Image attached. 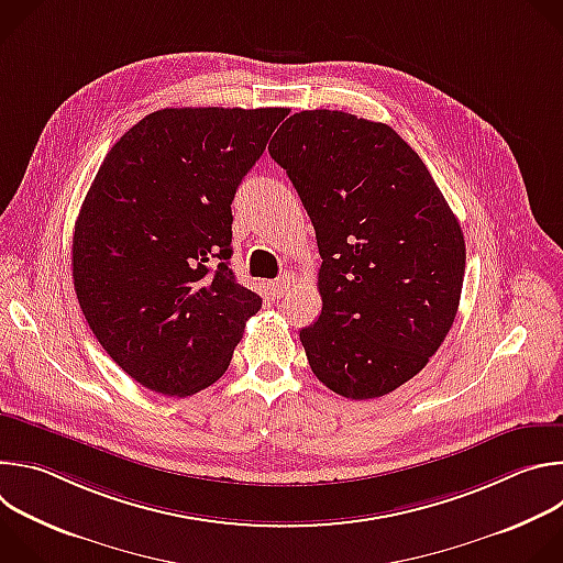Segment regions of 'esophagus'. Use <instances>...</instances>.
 <instances>
[{"instance_id":"1","label":"esophagus","mask_w":563,"mask_h":563,"mask_svg":"<svg viewBox=\"0 0 563 563\" xmlns=\"http://www.w3.org/2000/svg\"><path fill=\"white\" fill-rule=\"evenodd\" d=\"M291 285H294V274H283L278 280H274L269 285V291L274 298H280L283 294H287L291 289Z\"/></svg>"}]
</instances>
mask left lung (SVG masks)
Wrapping results in <instances>:
<instances>
[{
	"mask_svg": "<svg viewBox=\"0 0 563 563\" xmlns=\"http://www.w3.org/2000/svg\"><path fill=\"white\" fill-rule=\"evenodd\" d=\"M269 153L313 224L323 309L300 330L316 378L378 398L417 376L459 309L463 231L419 153L383 122L294 113Z\"/></svg>",
	"mask_w": 563,
	"mask_h": 563,
	"instance_id": "1",
	"label": "left lung"
}]
</instances>
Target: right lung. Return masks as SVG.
<instances>
[{
  "mask_svg": "<svg viewBox=\"0 0 563 563\" xmlns=\"http://www.w3.org/2000/svg\"><path fill=\"white\" fill-rule=\"evenodd\" d=\"M287 109H163L107 153L73 233V285L104 352L140 385L216 383L263 300L229 269L231 200Z\"/></svg>",
  "mask_w": 563,
  "mask_h": 563,
  "instance_id": "1",
  "label": "right lung"
}]
</instances>
